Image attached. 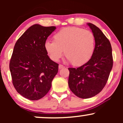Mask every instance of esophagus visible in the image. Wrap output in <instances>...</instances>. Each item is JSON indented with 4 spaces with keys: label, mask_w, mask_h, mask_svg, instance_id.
Segmentation results:
<instances>
[{
    "label": "esophagus",
    "mask_w": 123,
    "mask_h": 123,
    "mask_svg": "<svg viewBox=\"0 0 123 123\" xmlns=\"http://www.w3.org/2000/svg\"><path fill=\"white\" fill-rule=\"evenodd\" d=\"M65 68V66H63V65H61V64L59 65L58 68L60 69H62V68Z\"/></svg>",
    "instance_id": "34e87169"
}]
</instances>
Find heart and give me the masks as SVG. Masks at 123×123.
Instances as JSON below:
<instances>
[{"label":"heart","mask_w":123,"mask_h":123,"mask_svg":"<svg viewBox=\"0 0 123 123\" xmlns=\"http://www.w3.org/2000/svg\"><path fill=\"white\" fill-rule=\"evenodd\" d=\"M46 41L44 49L54 61H58L64 54L72 64L80 66L91 60L95 51V37L91 32L78 27H66Z\"/></svg>","instance_id":"b5f03b06"}]
</instances>
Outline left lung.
<instances>
[{
	"label": "left lung",
	"mask_w": 123,
	"mask_h": 123,
	"mask_svg": "<svg viewBox=\"0 0 123 123\" xmlns=\"http://www.w3.org/2000/svg\"><path fill=\"white\" fill-rule=\"evenodd\" d=\"M95 37V51L87 63L68 68V85L73 94L80 98L94 97L104 88L113 67L112 49L109 40L99 28L87 23Z\"/></svg>",
	"instance_id": "1"
}]
</instances>
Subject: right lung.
I'll return each mask as SVG.
<instances>
[{
    "mask_svg": "<svg viewBox=\"0 0 123 123\" xmlns=\"http://www.w3.org/2000/svg\"><path fill=\"white\" fill-rule=\"evenodd\" d=\"M55 26L35 24L29 27L15 43L10 70L17 91L32 101L47 94L58 71V64L48 56L44 43Z\"/></svg>",
    "mask_w": 123,
    "mask_h": 123,
    "instance_id": "right-lung-1",
    "label": "right lung"
}]
</instances>
